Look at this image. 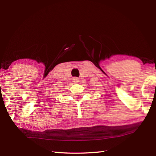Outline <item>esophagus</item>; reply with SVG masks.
Masks as SVG:
<instances>
[{"label":"esophagus","mask_w":156,"mask_h":156,"mask_svg":"<svg viewBox=\"0 0 156 156\" xmlns=\"http://www.w3.org/2000/svg\"><path fill=\"white\" fill-rule=\"evenodd\" d=\"M73 82H75V83H78V82L79 81L78 78H74L73 79Z\"/></svg>","instance_id":"esophagus-1"}]
</instances>
